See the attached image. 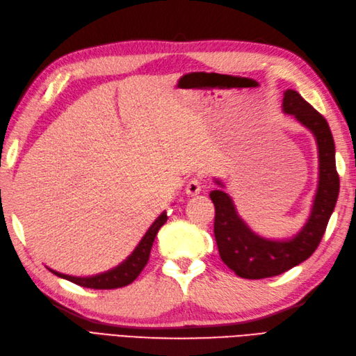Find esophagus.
<instances>
[{"label":"esophagus","instance_id":"esophagus-1","mask_svg":"<svg viewBox=\"0 0 356 356\" xmlns=\"http://www.w3.org/2000/svg\"><path fill=\"white\" fill-rule=\"evenodd\" d=\"M201 192V180L198 177H192L186 185V195L196 196Z\"/></svg>","mask_w":356,"mask_h":356}]
</instances>
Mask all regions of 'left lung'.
<instances>
[{
  "label": "left lung",
  "instance_id": "obj_1",
  "mask_svg": "<svg viewBox=\"0 0 356 356\" xmlns=\"http://www.w3.org/2000/svg\"><path fill=\"white\" fill-rule=\"evenodd\" d=\"M283 110L296 117L317 139L320 155V181L308 222L291 241L262 239L251 232L234 209L230 196L222 191L209 193L214 207V236L222 262L239 277H274L308 259L318 248L339 196L334 140L325 118L296 90L287 89ZM218 185L221 183L217 180Z\"/></svg>",
  "mask_w": 356,
  "mask_h": 356
}]
</instances>
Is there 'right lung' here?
<instances>
[{
    "label": "right lung",
    "instance_id": "add662e5",
    "mask_svg": "<svg viewBox=\"0 0 356 356\" xmlns=\"http://www.w3.org/2000/svg\"><path fill=\"white\" fill-rule=\"evenodd\" d=\"M165 221H167V214L163 213L154 221V225L148 229L147 234L143 236L140 243L134 251V254H131L123 262V264H120L118 267H115L107 273L94 275V277H73V275L61 274L54 270H49V271L54 273L61 279H65L74 284L89 287V289H118V287L127 286L138 277V275L142 273V270L145 268V266L148 264L151 248H152L155 236Z\"/></svg>",
    "mask_w": 356,
    "mask_h": 356
}]
</instances>
